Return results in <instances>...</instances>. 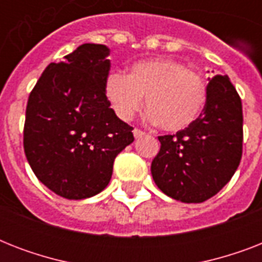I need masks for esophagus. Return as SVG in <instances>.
<instances>
[{
  "instance_id": "esophagus-1",
  "label": "esophagus",
  "mask_w": 262,
  "mask_h": 262,
  "mask_svg": "<svg viewBox=\"0 0 262 262\" xmlns=\"http://www.w3.org/2000/svg\"><path fill=\"white\" fill-rule=\"evenodd\" d=\"M133 135H135L136 139H140V137H143L145 133H144L143 130H140V129H137V127H136V129H133Z\"/></svg>"
}]
</instances>
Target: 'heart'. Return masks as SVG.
I'll list each match as a JSON object with an SVG mask.
<instances>
[{
    "mask_svg": "<svg viewBox=\"0 0 262 262\" xmlns=\"http://www.w3.org/2000/svg\"><path fill=\"white\" fill-rule=\"evenodd\" d=\"M104 94L123 121L133 118L145 96L147 119L167 132L190 126L207 102V85L201 76L168 58L139 61L127 76L110 72L104 80Z\"/></svg>",
    "mask_w": 262,
    "mask_h": 262,
    "instance_id": "obj_1",
    "label": "heart"
}]
</instances>
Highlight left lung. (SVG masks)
<instances>
[{"label": "left lung", "instance_id": "8db88e82", "mask_svg": "<svg viewBox=\"0 0 262 262\" xmlns=\"http://www.w3.org/2000/svg\"><path fill=\"white\" fill-rule=\"evenodd\" d=\"M159 141L151 172L164 194L190 204L222 190L239 166L244 141L242 103L228 76L209 79L199 118Z\"/></svg>", "mask_w": 262, "mask_h": 262}]
</instances>
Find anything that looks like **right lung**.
<instances>
[{
  "label": "right lung",
  "instance_id": "right-lung-1",
  "mask_svg": "<svg viewBox=\"0 0 262 262\" xmlns=\"http://www.w3.org/2000/svg\"><path fill=\"white\" fill-rule=\"evenodd\" d=\"M104 45L84 43L51 62L30 94L24 152L36 178L55 194L83 200L108 185L114 159L133 143V127L104 94L110 72Z\"/></svg>",
  "mask_w": 262,
  "mask_h": 262
}]
</instances>
